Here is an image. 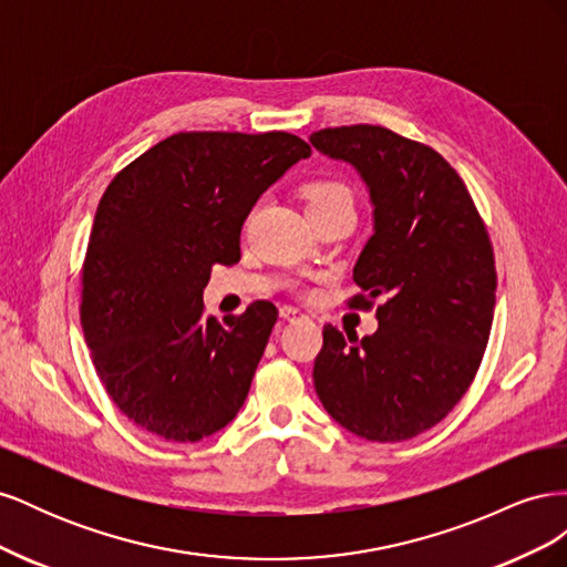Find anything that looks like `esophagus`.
<instances>
[{
  "mask_svg": "<svg viewBox=\"0 0 567 567\" xmlns=\"http://www.w3.org/2000/svg\"><path fill=\"white\" fill-rule=\"evenodd\" d=\"M279 315H281V319H286V321H296V319H302L305 315L298 310V307H290V305H284L281 310H279Z\"/></svg>",
  "mask_w": 567,
  "mask_h": 567,
  "instance_id": "obj_1",
  "label": "esophagus"
}]
</instances>
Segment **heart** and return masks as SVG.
I'll use <instances>...</instances> for the list:
<instances>
[{
    "mask_svg": "<svg viewBox=\"0 0 567 567\" xmlns=\"http://www.w3.org/2000/svg\"><path fill=\"white\" fill-rule=\"evenodd\" d=\"M302 198H305V208L310 217L319 215H329L336 210H354V194L352 188L333 177H319L307 182L302 188Z\"/></svg>",
    "mask_w": 567,
    "mask_h": 567,
    "instance_id": "b5f03b06",
    "label": "heart"
}]
</instances>
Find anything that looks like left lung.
<instances>
[{"label":"left lung","mask_w":567,"mask_h":567,"mask_svg":"<svg viewBox=\"0 0 567 567\" xmlns=\"http://www.w3.org/2000/svg\"><path fill=\"white\" fill-rule=\"evenodd\" d=\"M369 186L373 236L354 265L379 331L359 340L323 326L315 390L350 433L402 442L431 431L461 402L489 340L494 250L466 184L440 153L381 125L326 127L310 136Z\"/></svg>","instance_id":"left-lung-1"}]
</instances>
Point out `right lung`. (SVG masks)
Segmentation results:
<instances>
[{"instance_id":"add662e5","label":"right lung","mask_w":567,"mask_h":567,"mask_svg":"<svg viewBox=\"0 0 567 567\" xmlns=\"http://www.w3.org/2000/svg\"><path fill=\"white\" fill-rule=\"evenodd\" d=\"M310 144L288 132H179L120 169L82 262L80 321L113 404L167 442H198L244 406L277 307L205 317L213 265L241 260V227Z\"/></svg>"}]
</instances>
